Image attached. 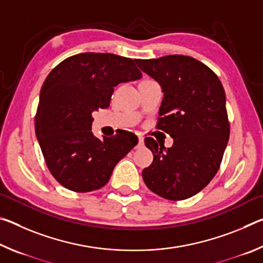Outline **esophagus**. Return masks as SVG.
Segmentation results:
<instances>
[{"label": "esophagus", "mask_w": 263, "mask_h": 263, "mask_svg": "<svg viewBox=\"0 0 263 263\" xmlns=\"http://www.w3.org/2000/svg\"><path fill=\"white\" fill-rule=\"evenodd\" d=\"M141 146H144V138L138 137V147H141Z\"/></svg>", "instance_id": "esophagus-1"}]
</instances>
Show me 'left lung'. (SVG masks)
<instances>
[{"label":"left lung","instance_id":"left-lung-1","mask_svg":"<svg viewBox=\"0 0 263 263\" xmlns=\"http://www.w3.org/2000/svg\"><path fill=\"white\" fill-rule=\"evenodd\" d=\"M135 61L161 87L157 127L174 139L166 148L145 138L154 159L142 179L151 191L169 201L189 198L210 183L228 145L225 90L208 66L188 55Z\"/></svg>","mask_w":263,"mask_h":263}]
</instances>
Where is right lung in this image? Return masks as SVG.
<instances>
[{"label":"right lung","instance_id":"obj_1","mask_svg":"<svg viewBox=\"0 0 263 263\" xmlns=\"http://www.w3.org/2000/svg\"><path fill=\"white\" fill-rule=\"evenodd\" d=\"M141 77L130 58L92 52L69 57L48 74L39 96L35 136L47 168L65 188L77 193L102 188L138 144L127 131L96 138L91 114L108 108L117 84Z\"/></svg>","mask_w":263,"mask_h":263}]
</instances>
